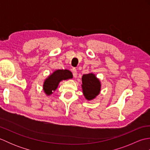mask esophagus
<instances>
[{"label":"esophagus","mask_w":150,"mask_h":150,"mask_svg":"<svg viewBox=\"0 0 150 150\" xmlns=\"http://www.w3.org/2000/svg\"><path fill=\"white\" fill-rule=\"evenodd\" d=\"M72 73H73V77H77V69L75 68H73L72 69Z\"/></svg>","instance_id":"obj_1"}]
</instances>
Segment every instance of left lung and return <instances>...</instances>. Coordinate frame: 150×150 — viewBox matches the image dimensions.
<instances>
[{"label":"left lung","mask_w":150,"mask_h":150,"mask_svg":"<svg viewBox=\"0 0 150 150\" xmlns=\"http://www.w3.org/2000/svg\"><path fill=\"white\" fill-rule=\"evenodd\" d=\"M82 92L88 100L93 99L99 94L101 84L93 73L83 75L82 77Z\"/></svg>","instance_id":"8db88e82"}]
</instances>
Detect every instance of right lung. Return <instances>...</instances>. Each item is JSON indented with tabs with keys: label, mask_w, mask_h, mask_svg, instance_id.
Segmentation results:
<instances>
[{
	"label": "right lung",
	"mask_w": 150,
	"mask_h": 150,
	"mask_svg": "<svg viewBox=\"0 0 150 150\" xmlns=\"http://www.w3.org/2000/svg\"><path fill=\"white\" fill-rule=\"evenodd\" d=\"M72 78V73L68 69L56 70L44 81L43 84L44 91L47 96L52 95L53 92L56 90L60 81Z\"/></svg>",
	"instance_id": "right-lung-1"
}]
</instances>
